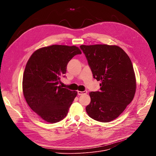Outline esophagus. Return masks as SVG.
Returning <instances> with one entry per match:
<instances>
[{
    "label": "esophagus",
    "mask_w": 156,
    "mask_h": 156,
    "mask_svg": "<svg viewBox=\"0 0 156 156\" xmlns=\"http://www.w3.org/2000/svg\"><path fill=\"white\" fill-rule=\"evenodd\" d=\"M87 92V91H78V95H83V94H86Z\"/></svg>",
    "instance_id": "esophagus-1"
}]
</instances>
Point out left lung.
Wrapping results in <instances>:
<instances>
[{
	"label": "left lung",
	"mask_w": 156,
	"mask_h": 156,
	"mask_svg": "<svg viewBox=\"0 0 156 156\" xmlns=\"http://www.w3.org/2000/svg\"><path fill=\"white\" fill-rule=\"evenodd\" d=\"M93 78L101 81L100 91L90 92L86 107L93 119L108 122L117 119L135 96L136 82L131 61L117 46L81 45Z\"/></svg>",
	"instance_id": "8db88e82"
}]
</instances>
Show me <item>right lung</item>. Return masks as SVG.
Wrapping results in <instances>:
<instances>
[{
  "instance_id": "obj_1",
  "label": "right lung",
  "mask_w": 156,
  "mask_h": 156,
  "mask_svg": "<svg viewBox=\"0 0 156 156\" xmlns=\"http://www.w3.org/2000/svg\"><path fill=\"white\" fill-rule=\"evenodd\" d=\"M80 49L75 46L52 45L36 50L31 55L23 76V93L30 107L51 123L63 119L77 95L62 87L69 62Z\"/></svg>"
}]
</instances>
